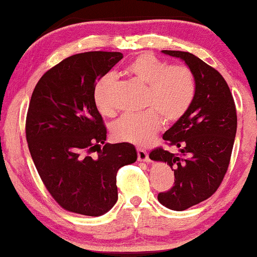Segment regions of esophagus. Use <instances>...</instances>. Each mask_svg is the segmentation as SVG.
I'll return each mask as SVG.
<instances>
[{"mask_svg":"<svg viewBox=\"0 0 257 257\" xmlns=\"http://www.w3.org/2000/svg\"><path fill=\"white\" fill-rule=\"evenodd\" d=\"M137 158H139L140 162H150L149 155L143 149H137Z\"/></svg>","mask_w":257,"mask_h":257,"instance_id":"obj_1","label":"esophagus"}]
</instances>
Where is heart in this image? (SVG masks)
I'll use <instances>...</instances> for the list:
<instances>
[{"instance_id": "obj_1", "label": "heart", "mask_w": 257, "mask_h": 257, "mask_svg": "<svg viewBox=\"0 0 257 257\" xmlns=\"http://www.w3.org/2000/svg\"><path fill=\"white\" fill-rule=\"evenodd\" d=\"M124 72L134 80L147 86L144 106L149 109L124 114L111 124V135L117 141L147 146L162 125L182 118L190 109L196 95V78L186 65H169L151 53H141L125 66ZM115 79L106 74L93 89L94 103L102 115H113Z\"/></svg>"}]
</instances>
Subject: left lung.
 Masks as SVG:
<instances>
[{"mask_svg":"<svg viewBox=\"0 0 257 257\" xmlns=\"http://www.w3.org/2000/svg\"><path fill=\"white\" fill-rule=\"evenodd\" d=\"M162 52L185 61L196 78V95L190 109L163 135L185 157L162 148L149 155L175 171V184L158 194V201L173 211H185L211 197L221 184L235 140L236 109L228 85L215 68L190 52Z\"/></svg>","mask_w":257,"mask_h":257,"instance_id":"1","label":"left lung"}]
</instances>
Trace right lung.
I'll return each instance as SVG.
<instances>
[{
	"label": "right lung",
	"instance_id": "add662e5",
	"mask_svg": "<svg viewBox=\"0 0 257 257\" xmlns=\"http://www.w3.org/2000/svg\"><path fill=\"white\" fill-rule=\"evenodd\" d=\"M122 58L104 51L68 57L44 73L31 95L29 150L45 187L66 211L107 213L117 200L118 169L137 160L133 144L104 143L107 129L93 100L96 81Z\"/></svg>",
	"mask_w": 257,
	"mask_h": 257
}]
</instances>
